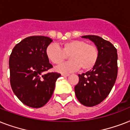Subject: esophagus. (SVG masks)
Here are the masks:
<instances>
[{"mask_svg": "<svg viewBox=\"0 0 130 130\" xmlns=\"http://www.w3.org/2000/svg\"><path fill=\"white\" fill-rule=\"evenodd\" d=\"M61 75L64 76V77H67V76H69V73H61Z\"/></svg>", "mask_w": 130, "mask_h": 130, "instance_id": "obj_1", "label": "esophagus"}]
</instances>
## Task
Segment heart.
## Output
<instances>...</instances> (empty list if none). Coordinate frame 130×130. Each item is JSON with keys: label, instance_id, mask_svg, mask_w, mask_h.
<instances>
[{"label": "heart", "instance_id": "b5f03b06", "mask_svg": "<svg viewBox=\"0 0 130 130\" xmlns=\"http://www.w3.org/2000/svg\"><path fill=\"white\" fill-rule=\"evenodd\" d=\"M47 58L53 64L60 65L69 55V61L57 67L60 72H72L80 68L89 70L94 67L99 57V49L94 44L80 40L65 42L60 48L56 44H49L46 49Z\"/></svg>", "mask_w": 130, "mask_h": 130}]
</instances>
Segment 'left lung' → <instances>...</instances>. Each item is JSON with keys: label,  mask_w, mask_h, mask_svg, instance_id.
<instances>
[{"label": "left lung", "mask_w": 130, "mask_h": 130, "mask_svg": "<svg viewBox=\"0 0 130 130\" xmlns=\"http://www.w3.org/2000/svg\"><path fill=\"white\" fill-rule=\"evenodd\" d=\"M96 46L99 57L92 69L79 74V82L75 86V96L82 105L93 107L105 100L115 84L117 76V53L113 44L100 36H84Z\"/></svg>", "instance_id": "1"}]
</instances>
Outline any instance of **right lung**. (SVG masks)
<instances>
[{
    "label": "right lung",
    "instance_id": "right-lung-1",
    "mask_svg": "<svg viewBox=\"0 0 130 130\" xmlns=\"http://www.w3.org/2000/svg\"><path fill=\"white\" fill-rule=\"evenodd\" d=\"M47 36L25 38L15 45L9 57L10 83L13 92L28 107H43L53 95L57 72L46 73L53 67L46 55L52 42Z\"/></svg>",
    "mask_w": 130,
    "mask_h": 130
}]
</instances>
